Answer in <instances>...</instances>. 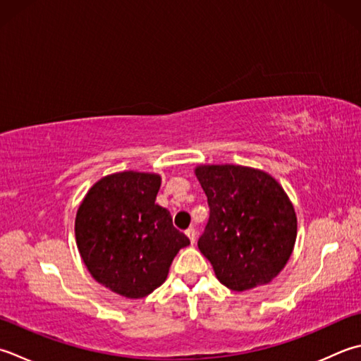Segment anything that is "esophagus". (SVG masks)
<instances>
[{
    "label": "esophagus",
    "mask_w": 361,
    "mask_h": 361,
    "mask_svg": "<svg viewBox=\"0 0 361 361\" xmlns=\"http://www.w3.org/2000/svg\"><path fill=\"white\" fill-rule=\"evenodd\" d=\"M186 236L189 238L190 244H194V243H195V236H197V231H195V228H194V227L188 228V230H186Z\"/></svg>",
    "instance_id": "34e87169"
}]
</instances>
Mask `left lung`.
Listing matches in <instances>:
<instances>
[{
    "mask_svg": "<svg viewBox=\"0 0 361 361\" xmlns=\"http://www.w3.org/2000/svg\"><path fill=\"white\" fill-rule=\"evenodd\" d=\"M209 219L199 249L217 280L233 291L267 285L291 257L298 217L269 173L244 166H199Z\"/></svg>",
    "mask_w": 361,
    "mask_h": 361,
    "instance_id": "obj_1",
    "label": "left lung"
}]
</instances>
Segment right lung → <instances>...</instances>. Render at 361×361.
<instances>
[{"label":"right lung","mask_w":361,"mask_h":361,"mask_svg":"<svg viewBox=\"0 0 361 361\" xmlns=\"http://www.w3.org/2000/svg\"><path fill=\"white\" fill-rule=\"evenodd\" d=\"M161 176L118 172L89 189L76 213L80 255L98 283L130 299L164 283L172 261L189 239L154 203Z\"/></svg>","instance_id":"obj_1"}]
</instances>
